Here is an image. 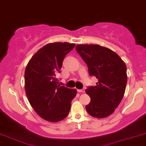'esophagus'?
<instances>
[{
	"mask_svg": "<svg viewBox=\"0 0 146 146\" xmlns=\"http://www.w3.org/2000/svg\"><path fill=\"white\" fill-rule=\"evenodd\" d=\"M77 91H78L79 93H84L85 92V90L83 89H78V90H77Z\"/></svg>",
	"mask_w": 146,
	"mask_h": 146,
	"instance_id": "esophagus-1",
	"label": "esophagus"
}]
</instances>
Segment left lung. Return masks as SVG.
<instances>
[{
  "label": "left lung",
  "mask_w": 146,
  "mask_h": 146,
  "mask_svg": "<svg viewBox=\"0 0 146 146\" xmlns=\"http://www.w3.org/2000/svg\"><path fill=\"white\" fill-rule=\"evenodd\" d=\"M87 64L91 76L98 79L85 92L91 102L85 108L89 115L105 118L111 115L123 98L127 84V68L123 60L110 48L98 44H77L75 47Z\"/></svg>",
  "instance_id": "left-lung-1"
}]
</instances>
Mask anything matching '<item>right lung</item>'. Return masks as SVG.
<instances>
[{"label": "right lung", "mask_w": 146, "mask_h": 146, "mask_svg": "<svg viewBox=\"0 0 146 146\" xmlns=\"http://www.w3.org/2000/svg\"><path fill=\"white\" fill-rule=\"evenodd\" d=\"M75 44L48 43L31 57L25 71V89L31 106L40 117L50 122L65 119L76 96L75 89L59 85L57 75L65 55Z\"/></svg>", "instance_id": "right-lung-1"}]
</instances>
